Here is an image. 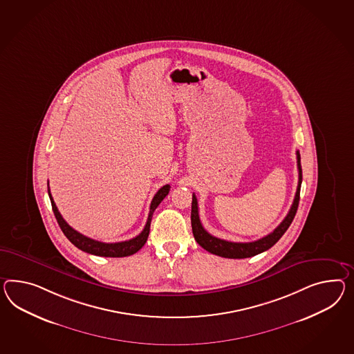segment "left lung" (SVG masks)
I'll return each mask as SVG.
<instances>
[{
	"label": "left lung",
	"mask_w": 354,
	"mask_h": 354,
	"mask_svg": "<svg viewBox=\"0 0 354 354\" xmlns=\"http://www.w3.org/2000/svg\"><path fill=\"white\" fill-rule=\"evenodd\" d=\"M297 163H298V172H299V180H298V187L295 192V198L292 201L290 210L288 216L282 221L279 226L273 230L270 235L264 236L262 239L252 241V243H232V241H226L222 239H218L214 236L210 235L204 230L201 225L199 218V208H198V199L195 194H192V203H191V226H192V234L198 244L204 248L207 252L212 254H216L223 258H230V259H243V258H250L257 254L263 253L272 248L276 244L281 236L286 232V230L292 222V219L297 214L298 205H299L300 186H301V165H300L299 151H297Z\"/></svg>",
	"instance_id": "1"
}]
</instances>
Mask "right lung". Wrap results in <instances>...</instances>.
Masks as SVG:
<instances>
[{
    "mask_svg": "<svg viewBox=\"0 0 354 354\" xmlns=\"http://www.w3.org/2000/svg\"><path fill=\"white\" fill-rule=\"evenodd\" d=\"M169 185H165L160 190L155 194L153 201L150 204V212H149V217L146 221L145 227L142 230V232L136 237L127 240V241H120V243H101L97 240L90 239L87 236L82 235L78 231H75L74 228L69 226L65 219L62 217L60 212L57 210V207L55 204L54 199L51 196L50 192V187H48V196L51 200V205H53V210H54L55 217L59 223V226L62 228L64 235L66 236V239L75 245L78 249H81L86 253L93 254V255H99V257H110V258H120V257H128L132 254L137 253L144 245H145L146 240L149 237V232H150V223H151V218H153V213L155 209L158 208V205L163 201L164 198L169 194Z\"/></svg>",
    "mask_w": 354,
    "mask_h": 354,
    "instance_id": "1",
    "label": "right lung"
}]
</instances>
